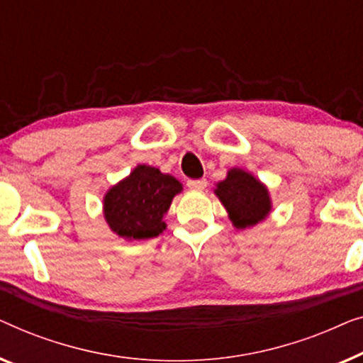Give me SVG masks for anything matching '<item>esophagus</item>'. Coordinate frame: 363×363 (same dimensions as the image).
Segmentation results:
<instances>
[{
    "instance_id": "esophagus-1",
    "label": "esophagus",
    "mask_w": 363,
    "mask_h": 363,
    "mask_svg": "<svg viewBox=\"0 0 363 363\" xmlns=\"http://www.w3.org/2000/svg\"><path fill=\"white\" fill-rule=\"evenodd\" d=\"M187 187L194 189V191H203L207 187V181L206 179H191L187 181Z\"/></svg>"
}]
</instances>
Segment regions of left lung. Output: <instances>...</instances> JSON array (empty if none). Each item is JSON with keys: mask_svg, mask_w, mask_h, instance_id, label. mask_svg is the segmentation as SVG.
I'll list each match as a JSON object with an SVG mask.
<instances>
[{"mask_svg": "<svg viewBox=\"0 0 363 363\" xmlns=\"http://www.w3.org/2000/svg\"><path fill=\"white\" fill-rule=\"evenodd\" d=\"M213 192L220 199L233 227L237 228L257 225L272 212V199L267 186L238 167L228 171L225 179L217 184Z\"/></svg>", "mask_w": 363, "mask_h": 363, "instance_id": "1", "label": "left lung"}]
</instances>
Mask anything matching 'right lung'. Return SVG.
<instances>
[{
  "label": "right lung",
  "instance_id": "right-lung-1",
  "mask_svg": "<svg viewBox=\"0 0 363 363\" xmlns=\"http://www.w3.org/2000/svg\"><path fill=\"white\" fill-rule=\"evenodd\" d=\"M182 184L152 166L140 164L104 197L105 220L118 237L147 240L162 233L164 213Z\"/></svg>",
  "mask_w": 363,
  "mask_h": 363
}]
</instances>
